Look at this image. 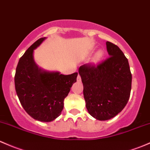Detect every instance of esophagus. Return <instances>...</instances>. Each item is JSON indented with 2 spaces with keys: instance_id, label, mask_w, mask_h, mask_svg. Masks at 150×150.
Segmentation results:
<instances>
[{
  "instance_id": "obj_1",
  "label": "esophagus",
  "mask_w": 150,
  "mask_h": 150,
  "mask_svg": "<svg viewBox=\"0 0 150 150\" xmlns=\"http://www.w3.org/2000/svg\"><path fill=\"white\" fill-rule=\"evenodd\" d=\"M77 80H78V82L81 81V77H80V75H79V74H78V77H77Z\"/></svg>"
}]
</instances>
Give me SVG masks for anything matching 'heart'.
<instances>
[{
	"label": "heart",
	"instance_id": "1",
	"mask_svg": "<svg viewBox=\"0 0 150 150\" xmlns=\"http://www.w3.org/2000/svg\"><path fill=\"white\" fill-rule=\"evenodd\" d=\"M103 52L98 51L95 55V57H94V60H95L96 62H98V61H99L100 59H101L102 57H103Z\"/></svg>",
	"mask_w": 150,
	"mask_h": 150
}]
</instances>
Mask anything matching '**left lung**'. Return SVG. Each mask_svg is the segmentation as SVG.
<instances>
[{
	"label": "left lung",
	"mask_w": 150,
	"mask_h": 150,
	"mask_svg": "<svg viewBox=\"0 0 150 150\" xmlns=\"http://www.w3.org/2000/svg\"><path fill=\"white\" fill-rule=\"evenodd\" d=\"M109 57L98 64L80 66L86 108L100 121L111 119L120 113L130 97L132 73L127 58L117 45L106 42Z\"/></svg>",
	"instance_id": "1"
}]
</instances>
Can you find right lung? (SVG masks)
<instances>
[{"mask_svg": "<svg viewBox=\"0 0 150 150\" xmlns=\"http://www.w3.org/2000/svg\"><path fill=\"white\" fill-rule=\"evenodd\" d=\"M45 39L36 41L20 58L14 82L16 94L26 113L36 120L50 122L61 114L64 100L77 81L78 72L64 75L39 68L33 52Z\"/></svg>", "mask_w": 150, "mask_h": 150, "instance_id": "right-lung-1", "label": "right lung"}]
</instances>
